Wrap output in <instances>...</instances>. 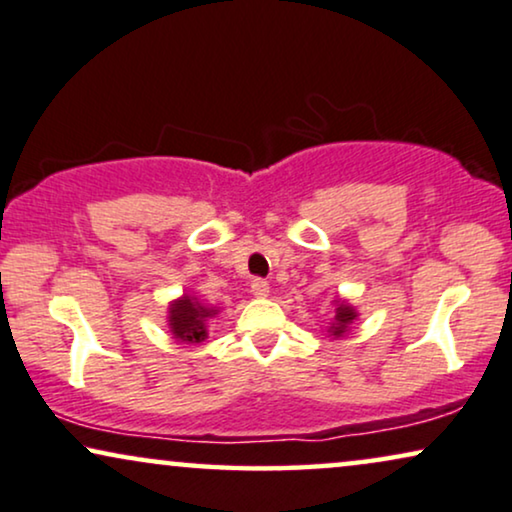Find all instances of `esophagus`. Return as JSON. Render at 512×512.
<instances>
[{
  "instance_id": "1",
  "label": "esophagus",
  "mask_w": 512,
  "mask_h": 512,
  "mask_svg": "<svg viewBox=\"0 0 512 512\" xmlns=\"http://www.w3.org/2000/svg\"><path fill=\"white\" fill-rule=\"evenodd\" d=\"M250 290H252V295H255V297H267L269 295V283L262 281V278H255V281H252V285H250Z\"/></svg>"
}]
</instances>
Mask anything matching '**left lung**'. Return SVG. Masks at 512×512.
I'll use <instances>...</instances> for the list:
<instances>
[{
  "label": "left lung",
  "instance_id": "left-lung-1",
  "mask_svg": "<svg viewBox=\"0 0 512 512\" xmlns=\"http://www.w3.org/2000/svg\"><path fill=\"white\" fill-rule=\"evenodd\" d=\"M356 316H358V313L351 304L339 302L337 311H335V323L330 325V330H327V332H332V337H342L344 332L349 330V325L353 323V320H356Z\"/></svg>",
  "mask_w": 512,
  "mask_h": 512
}]
</instances>
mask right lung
I'll return each instance as SVG.
<instances>
[{"instance_id": "add662e5", "label": "right lung", "mask_w": 512, "mask_h": 512, "mask_svg": "<svg viewBox=\"0 0 512 512\" xmlns=\"http://www.w3.org/2000/svg\"><path fill=\"white\" fill-rule=\"evenodd\" d=\"M217 313L215 306H203L192 295H182L175 299L168 309V325L177 342L199 344L208 337L206 320Z\"/></svg>"}]
</instances>
